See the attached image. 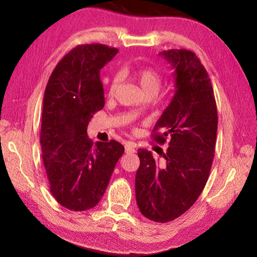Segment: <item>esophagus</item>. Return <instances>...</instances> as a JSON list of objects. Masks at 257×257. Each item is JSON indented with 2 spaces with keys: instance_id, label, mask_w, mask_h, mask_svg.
<instances>
[{
  "instance_id": "34e87169",
  "label": "esophagus",
  "mask_w": 257,
  "mask_h": 257,
  "mask_svg": "<svg viewBox=\"0 0 257 257\" xmlns=\"http://www.w3.org/2000/svg\"><path fill=\"white\" fill-rule=\"evenodd\" d=\"M124 149H125V152H127V153H135V152H136V144H135V143H132V142H127V143H125Z\"/></svg>"
}]
</instances>
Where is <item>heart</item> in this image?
<instances>
[{
  "label": "heart",
  "mask_w": 257,
  "mask_h": 257,
  "mask_svg": "<svg viewBox=\"0 0 257 257\" xmlns=\"http://www.w3.org/2000/svg\"><path fill=\"white\" fill-rule=\"evenodd\" d=\"M123 75H132L133 79L137 82L139 88L143 92L144 95H149L152 94L156 96L159 94V92L162 88L163 85V79L162 76L155 70L153 68H141L137 69V70L133 71L130 73L127 70L122 71ZM118 84H119V78L114 77L113 79H111L110 85H108L107 88V93L110 96H113L115 93L116 88H118Z\"/></svg>",
  "instance_id": "b5f03b06"
}]
</instances>
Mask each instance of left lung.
Returning a JSON list of instances; mask_svg holds the SVG:
<instances>
[{
  "label": "left lung",
  "instance_id": "obj_1",
  "mask_svg": "<svg viewBox=\"0 0 257 257\" xmlns=\"http://www.w3.org/2000/svg\"><path fill=\"white\" fill-rule=\"evenodd\" d=\"M160 54L175 68L176 93L152 137L159 144L167 137L170 142L161 164L151 152L138 150L135 189L142 214L164 223L188 211L206 185L214 158L217 110L210 77L194 52L180 49Z\"/></svg>",
  "mask_w": 257,
  "mask_h": 257
}]
</instances>
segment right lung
<instances>
[{
  "label": "right lung",
  "mask_w": 257,
  "mask_h": 257,
  "mask_svg": "<svg viewBox=\"0 0 257 257\" xmlns=\"http://www.w3.org/2000/svg\"><path fill=\"white\" fill-rule=\"evenodd\" d=\"M119 50L82 44L60 60L43 99L41 146L50 190L71 211H86L101 201L124 147L112 139L96 144L87 125L104 106L99 70Z\"/></svg>",
  "instance_id": "add662e5"
}]
</instances>
